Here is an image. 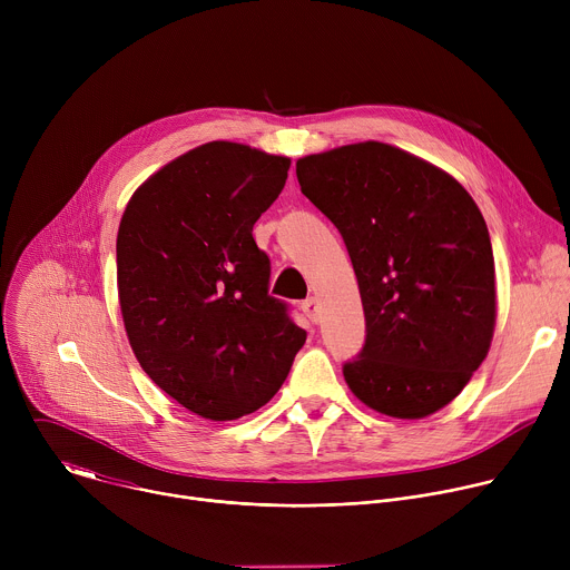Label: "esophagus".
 <instances>
[{
  "instance_id": "esophagus-1",
  "label": "esophagus",
  "mask_w": 570,
  "mask_h": 570,
  "mask_svg": "<svg viewBox=\"0 0 570 570\" xmlns=\"http://www.w3.org/2000/svg\"><path fill=\"white\" fill-rule=\"evenodd\" d=\"M302 311H304V315L311 322H317V317H320V302L315 297H308V299L302 302Z\"/></svg>"
}]
</instances>
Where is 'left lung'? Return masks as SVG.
<instances>
[{"label": "left lung", "instance_id": "1", "mask_svg": "<svg viewBox=\"0 0 570 570\" xmlns=\"http://www.w3.org/2000/svg\"><path fill=\"white\" fill-rule=\"evenodd\" d=\"M302 194L341 232L363 299L365 345L343 365L372 411L444 409L490 350L494 253L484 218L449 174L363 141L297 159Z\"/></svg>", "mask_w": 570, "mask_h": 570}]
</instances>
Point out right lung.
<instances>
[{"label":"right lung","mask_w":570,"mask_h":570,"mask_svg":"<svg viewBox=\"0 0 570 570\" xmlns=\"http://www.w3.org/2000/svg\"><path fill=\"white\" fill-rule=\"evenodd\" d=\"M291 159L209 141L150 176L117 234V286L141 370L187 411L227 422L259 411L306 341L268 295L253 227Z\"/></svg>","instance_id":"1"}]
</instances>
